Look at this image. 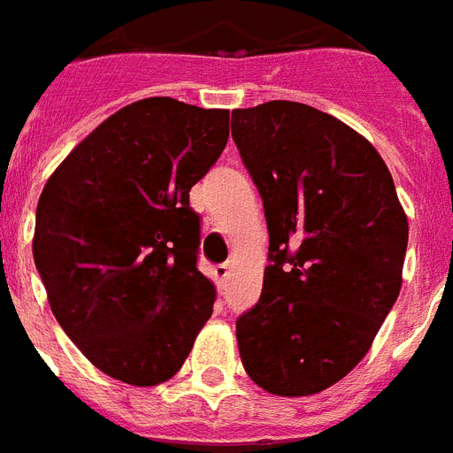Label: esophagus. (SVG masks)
Here are the masks:
<instances>
[{
	"label": "esophagus",
	"mask_w": 453,
	"mask_h": 453,
	"mask_svg": "<svg viewBox=\"0 0 453 453\" xmlns=\"http://www.w3.org/2000/svg\"><path fill=\"white\" fill-rule=\"evenodd\" d=\"M214 277H216V284L223 286L227 281V277H230V265H219L214 270Z\"/></svg>",
	"instance_id": "obj_1"
}]
</instances>
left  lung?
Returning <instances> with one entry per match:
<instances>
[{
  "mask_svg": "<svg viewBox=\"0 0 453 453\" xmlns=\"http://www.w3.org/2000/svg\"><path fill=\"white\" fill-rule=\"evenodd\" d=\"M233 139L270 230L263 293L237 321L242 365L267 393L314 395L365 358L398 300L407 214L372 143L314 106L234 109Z\"/></svg>",
  "mask_w": 453,
  "mask_h": 453,
  "instance_id": "8db88e82",
  "label": "left lung"
}]
</instances>
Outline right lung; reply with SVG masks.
I'll list each match as a JSON object with an SVG mask.
<instances>
[{
  "label": "right lung",
  "instance_id": "1",
  "mask_svg": "<svg viewBox=\"0 0 453 453\" xmlns=\"http://www.w3.org/2000/svg\"><path fill=\"white\" fill-rule=\"evenodd\" d=\"M227 109L172 97L123 106L48 176L32 253L62 330L130 386L172 380L214 311L188 193L219 160Z\"/></svg>",
  "mask_w": 453,
  "mask_h": 453
}]
</instances>
